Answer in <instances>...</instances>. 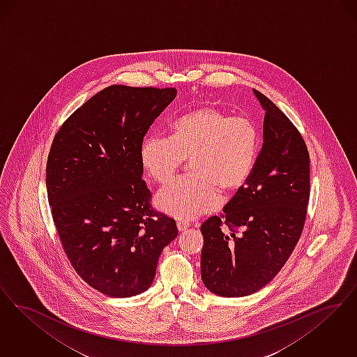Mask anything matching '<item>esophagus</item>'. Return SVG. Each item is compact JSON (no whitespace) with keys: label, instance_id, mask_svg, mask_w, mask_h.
Here are the masks:
<instances>
[{"label":"esophagus","instance_id":"34e87169","mask_svg":"<svg viewBox=\"0 0 357 357\" xmlns=\"http://www.w3.org/2000/svg\"><path fill=\"white\" fill-rule=\"evenodd\" d=\"M188 228H189V224H188V222H184V221H178V222H177V229H178V232H185Z\"/></svg>","mask_w":357,"mask_h":357}]
</instances>
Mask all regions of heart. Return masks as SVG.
<instances>
[{"label": "heart", "mask_w": 357, "mask_h": 357, "mask_svg": "<svg viewBox=\"0 0 357 357\" xmlns=\"http://www.w3.org/2000/svg\"><path fill=\"white\" fill-rule=\"evenodd\" d=\"M260 151V132L245 116H231L202 107L181 116L172 137L152 135L144 141L141 158L160 184L168 183L190 160L192 176L162 188L157 206L177 220H193L216 211L220 189L234 192L245 185Z\"/></svg>", "instance_id": "1"}]
</instances>
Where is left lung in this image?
I'll return each instance as SVG.
<instances>
[{
	"label": "left lung",
	"mask_w": 357,
	"mask_h": 357,
	"mask_svg": "<svg viewBox=\"0 0 357 357\" xmlns=\"http://www.w3.org/2000/svg\"><path fill=\"white\" fill-rule=\"evenodd\" d=\"M253 93L265 110L261 152L224 213L202 225V282L224 297L252 295L273 280L292 255L308 213L307 144L268 97Z\"/></svg>",
	"instance_id": "left-lung-1"
}]
</instances>
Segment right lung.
Instances as JSON below:
<instances>
[{
  "instance_id": "1",
  "label": "right lung",
  "mask_w": 357,
  "mask_h": 357,
  "mask_svg": "<svg viewBox=\"0 0 357 357\" xmlns=\"http://www.w3.org/2000/svg\"><path fill=\"white\" fill-rule=\"evenodd\" d=\"M176 93L112 85L75 110L52 142L47 200L62 248L78 276L104 295L145 292L177 236L141 178L144 136Z\"/></svg>"
}]
</instances>
